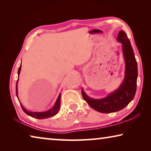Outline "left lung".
Masks as SVG:
<instances>
[{
    "instance_id": "1",
    "label": "left lung",
    "mask_w": 151,
    "mask_h": 151,
    "mask_svg": "<svg viewBox=\"0 0 151 151\" xmlns=\"http://www.w3.org/2000/svg\"><path fill=\"white\" fill-rule=\"evenodd\" d=\"M117 41L122 43L124 58V77L119 88L104 98L94 99L89 97L82 89V95L89 106L103 113L119 111L126 107L134 99L137 90L138 77L137 63L129 39L123 30L119 32Z\"/></svg>"
}]
</instances>
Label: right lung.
<instances>
[{"mask_svg":"<svg viewBox=\"0 0 151 151\" xmlns=\"http://www.w3.org/2000/svg\"><path fill=\"white\" fill-rule=\"evenodd\" d=\"M20 70H21V65H20L19 70H18V75L19 76L20 75ZM18 81H19V78H18V80L17 81V84H16V94H17L18 99H19V97H18V86H17ZM60 96H61V94L60 93L59 95H58V96L57 99V101H56V102H55L54 106H52V108H51L50 109L48 110V111H46L44 112H31V111H27L26 109L24 108L23 106L21 104V103H20V105H21V107H22V110H23V111L29 116H30L33 117V118L38 119H44L49 118V117L55 116V114H57L58 113V111H59V110H60Z\"/></svg>","mask_w":151,"mask_h":151,"instance_id":"right-lung-1","label":"right lung"}]
</instances>
